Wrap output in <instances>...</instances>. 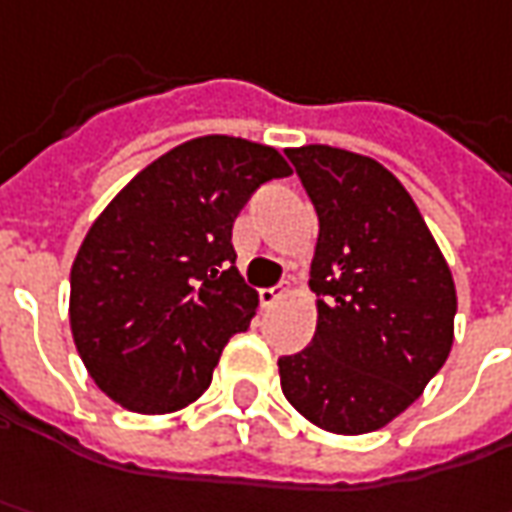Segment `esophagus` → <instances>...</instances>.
<instances>
[{"label": "esophagus", "instance_id": "esophagus-1", "mask_svg": "<svg viewBox=\"0 0 512 512\" xmlns=\"http://www.w3.org/2000/svg\"><path fill=\"white\" fill-rule=\"evenodd\" d=\"M286 286H274V289H260V303H263V309H272L277 306L283 297H286Z\"/></svg>", "mask_w": 512, "mask_h": 512}]
</instances>
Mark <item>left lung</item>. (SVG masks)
Listing matches in <instances>:
<instances>
[{
    "instance_id": "left-lung-1",
    "label": "left lung",
    "mask_w": 512,
    "mask_h": 512,
    "mask_svg": "<svg viewBox=\"0 0 512 512\" xmlns=\"http://www.w3.org/2000/svg\"><path fill=\"white\" fill-rule=\"evenodd\" d=\"M320 218L309 348L280 385L317 428L371 433L414 405L453 345L456 286L414 198L379 161L326 144L286 150Z\"/></svg>"
}]
</instances>
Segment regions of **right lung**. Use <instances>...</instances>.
Wrapping results in <instances>:
<instances>
[{"label":"right lung","instance_id":"add662e5","mask_svg":"<svg viewBox=\"0 0 512 512\" xmlns=\"http://www.w3.org/2000/svg\"><path fill=\"white\" fill-rule=\"evenodd\" d=\"M291 167L274 147L203 135L144 167L98 215L70 269V328L98 388L135 414L201 397L255 317L232 223Z\"/></svg>","mask_w":512,"mask_h":512}]
</instances>
